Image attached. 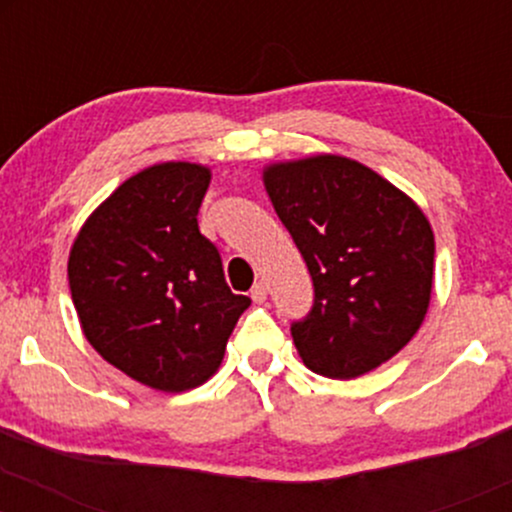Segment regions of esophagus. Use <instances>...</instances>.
I'll list each match as a JSON object with an SVG mask.
<instances>
[{
    "instance_id": "obj_1",
    "label": "esophagus",
    "mask_w": 512,
    "mask_h": 512,
    "mask_svg": "<svg viewBox=\"0 0 512 512\" xmlns=\"http://www.w3.org/2000/svg\"><path fill=\"white\" fill-rule=\"evenodd\" d=\"M250 298H252V301H255L257 305H262L264 301H267V284H264V281H257V284L252 286Z\"/></svg>"
}]
</instances>
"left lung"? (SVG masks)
<instances>
[{
  "mask_svg": "<svg viewBox=\"0 0 512 512\" xmlns=\"http://www.w3.org/2000/svg\"><path fill=\"white\" fill-rule=\"evenodd\" d=\"M262 182L313 276V313L291 327L303 363L334 380L383 366L431 305L436 243L424 209L339 154L267 163Z\"/></svg>",
  "mask_w": 512,
  "mask_h": 512,
  "instance_id": "8db88e82",
  "label": "left lung"
}]
</instances>
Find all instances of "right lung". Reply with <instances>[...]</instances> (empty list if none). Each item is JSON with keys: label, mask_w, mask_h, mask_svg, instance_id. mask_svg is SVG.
Wrapping results in <instances>:
<instances>
[{"label": "right lung", "mask_w": 512, "mask_h": 512, "mask_svg": "<svg viewBox=\"0 0 512 512\" xmlns=\"http://www.w3.org/2000/svg\"><path fill=\"white\" fill-rule=\"evenodd\" d=\"M211 168L163 161L88 214L69 250V291L86 342L158 392L204 385L250 305L223 279L197 214Z\"/></svg>", "instance_id": "right-lung-1"}]
</instances>
